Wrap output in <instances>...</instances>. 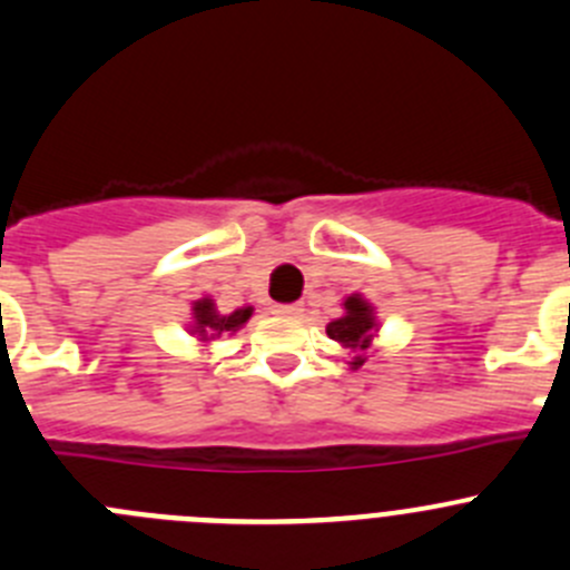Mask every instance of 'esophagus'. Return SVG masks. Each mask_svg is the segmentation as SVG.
Masks as SVG:
<instances>
[{
	"mask_svg": "<svg viewBox=\"0 0 570 570\" xmlns=\"http://www.w3.org/2000/svg\"><path fill=\"white\" fill-rule=\"evenodd\" d=\"M303 308L297 306V303H286V306H275V314H281V317H297Z\"/></svg>",
	"mask_w": 570,
	"mask_h": 570,
	"instance_id": "obj_1",
	"label": "esophagus"
}]
</instances>
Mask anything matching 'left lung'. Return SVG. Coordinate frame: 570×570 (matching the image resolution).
<instances>
[{
  "instance_id": "obj_1",
  "label": "left lung",
  "mask_w": 570,
  "mask_h": 570,
  "mask_svg": "<svg viewBox=\"0 0 570 570\" xmlns=\"http://www.w3.org/2000/svg\"><path fill=\"white\" fill-rule=\"evenodd\" d=\"M342 308H345V314L331 320V323L325 325V334L351 351L347 367L358 370L367 362L370 345H373V340L379 336V320H375L373 303H370L367 297L358 295V292L347 295L345 301H342Z\"/></svg>"
}]
</instances>
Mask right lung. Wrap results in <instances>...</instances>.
I'll return each mask as SVG.
<instances>
[{
	"instance_id": "1",
	"label": "right lung",
	"mask_w": 570,
	"mask_h": 570,
	"mask_svg": "<svg viewBox=\"0 0 570 570\" xmlns=\"http://www.w3.org/2000/svg\"><path fill=\"white\" fill-rule=\"evenodd\" d=\"M253 317V306H242L234 308L230 314H223L217 308V303L212 297H200V301L191 303V323H189V334L197 336L200 345H208V342L219 340L225 334H236L247 320Z\"/></svg>"
}]
</instances>
